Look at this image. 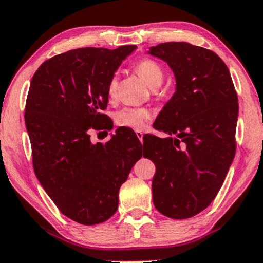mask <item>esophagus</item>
Here are the masks:
<instances>
[{
  "label": "esophagus",
  "mask_w": 263,
  "mask_h": 263,
  "mask_svg": "<svg viewBox=\"0 0 263 263\" xmlns=\"http://www.w3.org/2000/svg\"><path fill=\"white\" fill-rule=\"evenodd\" d=\"M136 136H137L138 140H140L141 142L143 141V132H142L141 129H137V131H136Z\"/></svg>",
  "instance_id": "esophagus-1"
}]
</instances>
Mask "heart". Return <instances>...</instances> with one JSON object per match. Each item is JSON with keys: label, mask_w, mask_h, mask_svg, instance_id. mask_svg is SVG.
<instances>
[{"label": "heart", "mask_w": 263, "mask_h": 263, "mask_svg": "<svg viewBox=\"0 0 263 263\" xmlns=\"http://www.w3.org/2000/svg\"><path fill=\"white\" fill-rule=\"evenodd\" d=\"M135 71L138 76L145 82L148 87L153 89L157 85H160L164 80L163 68L160 67L159 63L149 59H144L137 62L135 66ZM116 90H118V78L116 76L110 80L107 84V96L110 98H115ZM152 112L144 107H123L122 110L116 114L115 120L119 126L123 127L142 129L151 119Z\"/></svg>", "instance_id": "b5f03b06"}]
</instances>
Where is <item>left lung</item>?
Here are the masks:
<instances>
[{
    "label": "left lung",
    "mask_w": 263,
    "mask_h": 263,
    "mask_svg": "<svg viewBox=\"0 0 263 263\" xmlns=\"http://www.w3.org/2000/svg\"><path fill=\"white\" fill-rule=\"evenodd\" d=\"M148 53L175 76V93L153 127L167 136L143 137V157L156 164L154 205L186 219L202 212L222 187L235 156L238 97L223 60L189 43H164Z\"/></svg>",
    "instance_id": "1"
}]
</instances>
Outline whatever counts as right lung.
Listing matches in <instances>:
<instances>
[{"mask_svg": "<svg viewBox=\"0 0 263 263\" xmlns=\"http://www.w3.org/2000/svg\"><path fill=\"white\" fill-rule=\"evenodd\" d=\"M136 45L83 47L53 56L36 69L25 104L34 172L66 217L84 226L105 222L119 205V190L142 157L131 131L118 128L105 144L90 128L110 127L103 114L107 84Z\"/></svg>", "mask_w": 263, "mask_h": 263, "instance_id": "add662e5", "label": "right lung"}]
</instances>
